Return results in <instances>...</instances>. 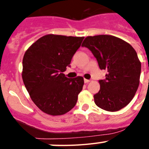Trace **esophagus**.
Returning <instances> with one entry per match:
<instances>
[{"instance_id":"1","label":"esophagus","mask_w":149,"mask_h":149,"mask_svg":"<svg viewBox=\"0 0 149 149\" xmlns=\"http://www.w3.org/2000/svg\"><path fill=\"white\" fill-rule=\"evenodd\" d=\"M89 80H87V79H84V83H85V84H87V83H89Z\"/></svg>"}]
</instances>
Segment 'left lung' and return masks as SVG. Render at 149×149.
<instances>
[{"label":"left lung","instance_id":"obj_1","mask_svg":"<svg viewBox=\"0 0 149 149\" xmlns=\"http://www.w3.org/2000/svg\"><path fill=\"white\" fill-rule=\"evenodd\" d=\"M83 47L93 53L100 69L107 71L99 80L100 90L94 95L95 103L107 111L115 112L127 106L139 84L141 63L132 46L110 35L87 36Z\"/></svg>","mask_w":149,"mask_h":149}]
</instances>
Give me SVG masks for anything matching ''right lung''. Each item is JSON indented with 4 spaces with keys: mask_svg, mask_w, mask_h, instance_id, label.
<instances>
[{
    "mask_svg": "<svg viewBox=\"0 0 149 149\" xmlns=\"http://www.w3.org/2000/svg\"><path fill=\"white\" fill-rule=\"evenodd\" d=\"M84 39L49 34L35 42L24 55V84L34 104L45 113L63 115L75 106L84 78H68L63 72L70 67Z\"/></svg>",
    "mask_w": 149,
    "mask_h": 149,
    "instance_id": "right-lung-1",
    "label": "right lung"
}]
</instances>
